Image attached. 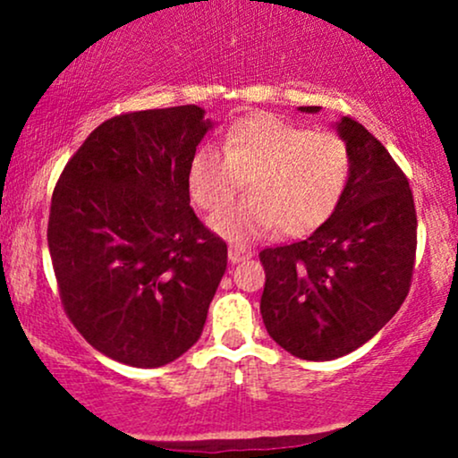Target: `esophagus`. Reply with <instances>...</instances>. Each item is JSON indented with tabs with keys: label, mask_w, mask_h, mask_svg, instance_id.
I'll return each instance as SVG.
<instances>
[{
	"label": "esophagus",
	"mask_w": 458,
	"mask_h": 458,
	"mask_svg": "<svg viewBox=\"0 0 458 458\" xmlns=\"http://www.w3.org/2000/svg\"><path fill=\"white\" fill-rule=\"evenodd\" d=\"M228 259H230V262H233V265H236V262H243V260L250 259V254H247V251H243V250H236V247H230Z\"/></svg>",
	"instance_id": "34e87169"
}]
</instances>
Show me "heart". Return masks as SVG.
I'll return each instance as SVG.
<instances>
[{"label":"heart","mask_w":458,"mask_h":458,"mask_svg":"<svg viewBox=\"0 0 458 458\" xmlns=\"http://www.w3.org/2000/svg\"><path fill=\"white\" fill-rule=\"evenodd\" d=\"M247 178V196L211 219L230 243H247L280 225L286 236L317 230L338 211L351 181V152L343 138L271 114L239 118L224 150L202 144L187 167L189 196L215 213L233 202Z\"/></svg>","instance_id":"1"}]
</instances>
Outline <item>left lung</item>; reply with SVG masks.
<instances>
[{"label":"left lung","mask_w":458,"mask_h":458,"mask_svg":"<svg viewBox=\"0 0 458 458\" xmlns=\"http://www.w3.org/2000/svg\"><path fill=\"white\" fill-rule=\"evenodd\" d=\"M334 127L351 152L338 211L306 241L260 251L265 327L310 361L351 353L386 327L411 286L418 234L409 181L386 146L349 115Z\"/></svg>","instance_id":"left-lung-1"}]
</instances>
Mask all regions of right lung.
Listing matches in <instances>:
<instances>
[{"label":"right lung","instance_id":"add662e5","mask_svg":"<svg viewBox=\"0 0 458 458\" xmlns=\"http://www.w3.org/2000/svg\"><path fill=\"white\" fill-rule=\"evenodd\" d=\"M213 127L198 105L115 115L57 181L47 239L62 303L109 360L159 368L202 335L228 247L193 213L187 167Z\"/></svg>","mask_w":458,"mask_h":458}]
</instances>
